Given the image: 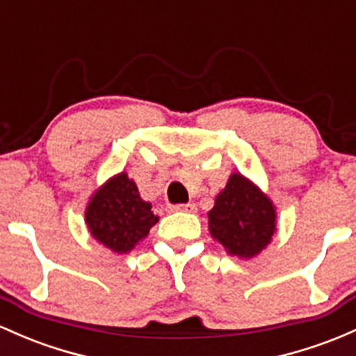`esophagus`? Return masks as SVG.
<instances>
[{"mask_svg": "<svg viewBox=\"0 0 356 356\" xmlns=\"http://www.w3.org/2000/svg\"><path fill=\"white\" fill-rule=\"evenodd\" d=\"M170 211H182V213H196L197 208L194 202H187V204H175L172 206Z\"/></svg>", "mask_w": 356, "mask_h": 356, "instance_id": "1", "label": "esophagus"}]
</instances>
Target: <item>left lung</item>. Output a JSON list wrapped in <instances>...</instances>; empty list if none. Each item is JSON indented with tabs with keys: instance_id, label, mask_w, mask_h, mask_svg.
<instances>
[{
	"instance_id": "obj_1",
	"label": "left lung",
	"mask_w": 356,
	"mask_h": 356,
	"mask_svg": "<svg viewBox=\"0 0 356 356\" xmlns=\"http://www.w3.org/2000/svg\"><path fill=\"white\" fill-rule=\"evenodd\" d=\"M211 236L238 259H253L270 245L277 232V211L272 199L240 172H233L214 197L208 213Z\"/></svg>"
}]
</instances>
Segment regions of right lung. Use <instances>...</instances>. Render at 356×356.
<instances>
[{"instance_id": "right-lung-1", "label": "right lung", "mask_w": 356, "mask_h": 356, "mask_svg": "<svg viewBox=\"0 0 356 356\" xmlns=\"http://www.w3.org/2000/svg\"><path fill=\"white\" fill-rule=\"evenodd\" d=\"M88 232L113 253L131 252L159 221L150 202L140 197L138 187L127 172L109 177L89 197L84 211Z\"/></svg>"}]
</instances>
